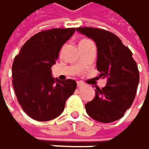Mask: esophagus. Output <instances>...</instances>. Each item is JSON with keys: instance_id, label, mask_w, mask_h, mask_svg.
Wrapping results in <instances>:
<instances>
[{"instance_id": "34e87169", "label": "esophagus", "mask_w": 149, "mask_h": 149, "mask_svg": "<svg viewBox=\"0 0 149 149\" xmlns=\"http://www.w3.org/2000/svg\"><path fill=\"white\" fill-rule=\"evenodd\" d=\"M82 87H83V84H82V83L77 82V88H82Z\"/></svg>"}]
</instances>
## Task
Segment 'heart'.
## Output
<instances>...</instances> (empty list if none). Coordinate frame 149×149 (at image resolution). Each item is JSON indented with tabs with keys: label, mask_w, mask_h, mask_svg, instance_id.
<instances>
[{
	"label": "heart",
	"mask_w": 149,
	"mask_h": 149,
	"mask_svg": "<svg viewBox=\"0 0 149 149\" xmlns=\"http://www.w3.org/2000/svg\"><path fill=\"white\" fill-rule=\"evenodd\" d=\"M89 42H92L90 40H88V39H82L81 41H80V43H79V45H81V44H86V43H89Z\"/></svg>",
	"instance_id": "heart-1"
}]
</instances>
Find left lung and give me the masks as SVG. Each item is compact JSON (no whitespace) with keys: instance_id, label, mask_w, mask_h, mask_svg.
Returning a JSON list of instances; mask_svg holds the SVG:
<instances>
[{"instance_id":"8db88e82","label":"left lung","mask_w":149,"mask_h":149,"mask_svg":"<svg viewBox=\"0 0 149 149\" xmlns=\"http://www.w3.org/2000/svg\"><path fill=\"white\" fill-rule=\"evenodd\" d=\"M76 30L96 43L99 77L108 80L104 88H96L95 97L85 105L86 111L102 123L117 120L131 107L137 91L140 74L133 54L109 31L88 27Z\"/></svg>"}]
</instances>
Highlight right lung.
<instances>
[{
	"instance_id": "add662e5",
	"label": "right lung",
	"mask_w": 149,
	"mask_h": 149,
	"mask_svg": "<svg viewBox=\"0 0 149 149\" xmlns=\"http://www.w3.org/2000/svg\"><path fill=\"white\" fill-rule=\"evenodd\" d=\"M74 31V28H69L39 32L25 42L14 60L15 95L24 112L34 120L47 121L59 116L76 88L74 80L61 81L51 76V67L61 47Z\"/></svg>"
}]
</instances>
